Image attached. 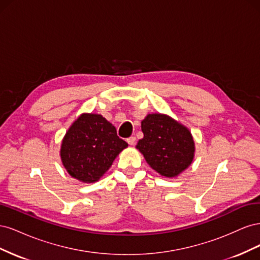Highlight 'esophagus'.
Masks as SVG:
<instances>
[{"instance_id": "1", "label": "esophagus", "mask_w": 260, "mask_h": 260, "mask_svg": "<svg viewBox=\"0 0 260 260\" xmlns=\"http://www.w3.org/2000/svg\"><path fill=\"white\" fill-rule=\"evenodd\" d=\"M127 142L129 145H135L136 144V138L135 137H130L127 139Z\"/></svg>"}]
</instances>
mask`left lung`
<instances>
[{
    "mask_svg": "<svg viewBox=\"0 0 260 260\" xmlns=\"http://www.w3.org/2000/svg\"><path fill=\"white\" fill-rule=\"evenodd\" d=\"M141 129L144 137L136 147L160 176L178 177L193 162L195 142L184 124L166 114L154 113L147 114Z\"/></svg>",
    "mask_w": 260,
    "mask_h": 260,
    "instance_id": "obj_1",
    "label": "left lung"
}]
</instances>
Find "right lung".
Returning a JSON list of instances; mask_svg holds the SVG:
<instances>
[{
  "mask_svg": "<svg viewBox=\"0 0 260 260\" xmlns=\"http://www.w3.org/2000/svg\"><path fill=\"white\" fill-rule=\"evenodd\" d=\"M128 143L100 114L83 113L72 123L60 144L62 166L73 178L94 183L111 168Z\"/></svg>",
  "mask_w": 260,
  "mask_h": 260,
  "instance_id": "obj_1",
  "label": "right lung"
}]
</instances>
